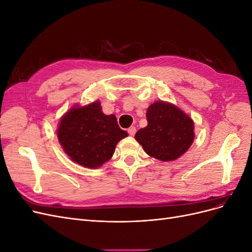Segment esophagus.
<instances>
[{"label": "esophagus", "mask_w": 252, "mask_h": 252, "mask_svg": "<svg viewBox=\"0 0 252 252\" xmlns=\"http://www.w3.org/2000/svg\"><path fill=\"white\" fill-rule=\"evenodd\" d=\"M127 132L129 133V135H134L135 132H136V128H135L134 126L129 127V128L127 129Z\"/></svg>", "instance_id": "1"}]
</instances>
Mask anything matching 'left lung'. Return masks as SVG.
Masks as SVG:
<instances>
[{"instance_id":"left-lung-1","label":"left lung","mask_w":252,"mask_h":252,"mask_svg":"<svg viewBox=\"0 0 252 252\" xmlns=\"http://www.w3.org/2000/svg\"><path fill=\"white\" fill-rule=\"evenodd\" d=\"M148 125L134 138L146 154L163 162L180 158L194 139L193 122L174 105L156 102L147 110Z\"/></svg>"}]
</instances>
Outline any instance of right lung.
<instances>
[{
    "mask_svg": "<svg viewBox=\"0 0 252 252\" xmlns=\"http://www.w3.org/2000/svg\"><path fill=\"white\" fill-rule=\"evenodd\" d=\"M128 134L113 114L102 112L100 102L74 107L61 120L58 138L73 162L96 168L112 157L116 145Z\"/></svg>",
    "mask_w": 252,
    "mask_h": 252,
    "instance_id": "obj_1",
    "label": "right lung"
}]
</instances>
